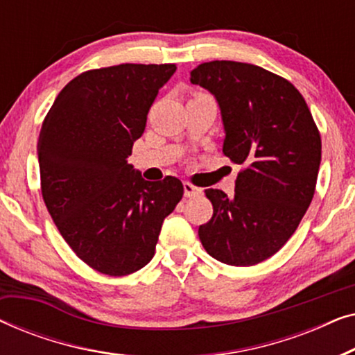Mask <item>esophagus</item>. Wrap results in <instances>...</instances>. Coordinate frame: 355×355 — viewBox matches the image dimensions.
Instances as JSON below:
<instances>
[{
	"instance_id": "1",
	"label": "esophagus",
	"mask_w": 355,
	"mask_h": 355,
	"mask_svg": "<svg viewBox=\"0 0 355 355\" xmlns=\"http://www.w3.org/2000/svg\"><path fill=\"white\" fill-rule=\"evenodd\" d=\"M200 193H202L200 187H196L191 182H184V196H186V197H196V196H200Z\"/></svg>"
}]
</instances>
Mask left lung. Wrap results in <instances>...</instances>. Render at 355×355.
Here are the masks:
<instances>
[{
    "label": "left lung",
    "mask_w": 355,
    "mask_h": 355,
    "mask_svg": "<svg viewBox=\"0 0 355 355\" xmlns=\"http://www.w3.org/2000/svg\"><path fill=\"white\" fill-rule=\"evenodd\" d=\"M221 111L223 153L241 164L234 197L207 189L213 216L198 227L213 259L250 266L275 255L307 211L322 162V139L304 96L283 77L236 61L191 72Z\"/></svg>",
    "instance_id": "8db88e82"
}]
</instances>
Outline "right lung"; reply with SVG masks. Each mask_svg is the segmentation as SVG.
<instances>
[{"label":"right lung","instance_id":"1","mask_svg":"<svg viewBox=\"0 0 355 355\" xmlns=\"http://www.w3.org/2000/svg\"><path fill=\"white\" fill-rule=\"evenodd\" d=\"M174 64L82 72L56 96L38 137L42 196L76 255L110 276L144 268L163 220L182 198L179 179L145 181L128 163Z\"/></svg>","mask_w":355,"mask_h":355}]
</instances>
